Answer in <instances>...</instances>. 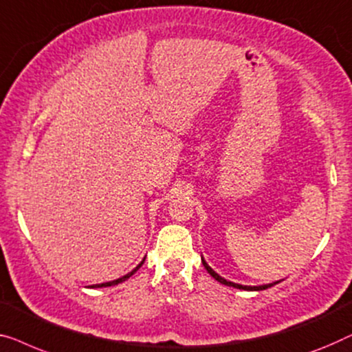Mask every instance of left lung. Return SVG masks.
Returning a JSON list of instances; mask_svg holds the SVG:
<instances>
[{
    "label": "left lung",
    "mask_w": 352,
    "mask_h": 352,
    "mask_svg": "<svg viewBox=\"0 0 352 352\" xmlns=\"http://www.w3.org/2000/svg\"><path fill=\"white\" fill-rule=\"evenodd\" d=\"M202 265H204V268L207 270V273H209L212 277H214L215 280H219V282H221V284H225V285L236 287V289H242V290H265V289H268V287H273L274 284H277V282H274V284H268V285H256V287H250V285H239V284H234V282L226 280V279H223V277H221V276L217 274L215 271L212 270L210 266L206 263V260H202Z\"/></svg>",
    "instance_id": "left-lung-1"
}]
</instances>
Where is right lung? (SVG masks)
I'll use <instances>...</instances> for the list:
<instances>
[{
	"label": "right lung",
	"instance_id": "add662e5",
	"mask_svg": "<svg viewBox=\"0 0 352 352\" xmlns=\"http://www.w3.org/2000/svg\"><path fill=\"white\" fill-rule=\"evenodd\" d=\"M143 261H145V260H143ZM143 261H142V263L140 265H138L137 266V268L135 270H133V271H131V273H129V274H126V276H122V277H120V279H116V280H111V282H105V284H96V285H91V287H110V285H116V284H120V282H124L126 279H129V277H131L133 273H135V271L138 270V268H140V266L143 265Z\"/></svg>",
	"mask_w": 352,
	"mask_h": 352
}]
</instances>
